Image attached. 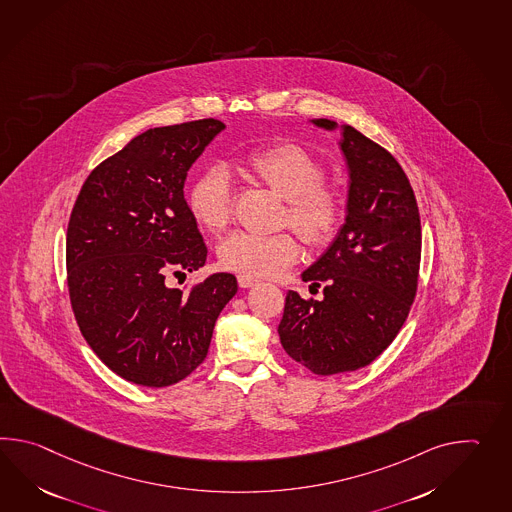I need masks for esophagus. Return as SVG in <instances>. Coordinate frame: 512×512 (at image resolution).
I'll return each mask as SVG.
<instances>
[{
  "instance_id": "34e87169",
  "label": "esophagus",
  "mask_w": 512,
  "mask_h": 512,
  "mask_svg": "<svg viewBox=\"0 0 512 512\" xmlns=\"http://www.w3.org/2000/svg\"><path fill=\"white\" fill-rule=\"evenodd\" d=\"M237 279H239L240 288H250L253 284L259 283V279H255V277H251V275H246V273H239Z\"/></svg>"
}]
</instances>
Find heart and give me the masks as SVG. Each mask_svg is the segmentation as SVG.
Returning a JSON list of instances; mask_svg holds the SVG:
<instances>
[{"instance_id": "1", "label": "heart", "mask_w": 512, "mask_h": 512, "mask_svg": "<svg viewBox=\"0 0 512 512\" xmlns=\"http://www.w3.org/2000/svg\"><path fill=\"white\" fill-rule=\"evenodd\" d=\"M246 171L272 193L286 200L283 222H288L310 244H321L336 233L341 220V198L321 182L323 167L308 150L294 143L257 148L244 158ZM187 207L198 226L220 231L231 218V187L226 169L213 165L194 178L187 191ZM299 257V244L290 233L261 235L235 231L220 242V264L233 272L273 277Z\"/></svg>"}]
</instances>
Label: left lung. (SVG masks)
<instances>
[{
  "instance_id": "left-lung-1",
  "label": "left lung",
  "mask_w": 512,
  "mask_h": 512,
  "mask_svg": "<svg viewBox=\"0 0 512 512\" xmlns=\"http://www.w3.org/2000/svg\"><path fill=\"white\" fill-rule=\"evenodd\" d=\"M341 130L349 171L345 222L329 248L301 273L325 283L321 299L288 290L279 338L290 358L316 375L349 373L371 364L395 340L417 292L421 218L408 176L386 148L349 125Z\"/></svg>"
}]
</instances>
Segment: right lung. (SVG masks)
I'll use <instances>...</instances> for the list:
<instances>
[{"mask_svg": "<svg viewBox=\"0 0 512 512\" xmlns=\"http://www.w3.org/2000/svg\"><path fill=\"white\" fill-rule=\"evenodd\" d=\"M224 128L202 119L139 134L91 171L69 218V297L80 332L115 375L139 386L191 375L239 288L224 272L189 292L167 284L169 273L194 272L207 259L183 185Z\"/></svg>", "mask_w": 512, "mask_h": 512, "instance_id": "obj_1", "label": "right lung"}]
</instances>
